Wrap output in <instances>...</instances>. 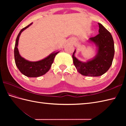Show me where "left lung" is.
I'll return each instance as SVG.
<instances>
[{
  "label": "left lung",
  "mask_w": 126,
  "mask_h": 126,
  "mask_svg": "<svg viewBox=\"0 0 126 126\" xmlns=\"http://www.w3.org/2000/svg\"><path fill=\"white\" fill-rule=\"evenodd\" d=\"M98 24L99 33L88 39L97 47L96 55L87 62H82L75 56L76 50L73 54L74 64L82 75L92 77L102 75L109 70L113 62L115 52L113 37L101 23Z\"/></svg>",
  "instance_id": "1"
}]
</instances>
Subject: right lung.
Masks as SVG:
<instances>
[{
	"label": "right lung",
	"mask_w": 126,
	"mask_h": 126,
	"mask_svg": "<svg viewBox=\"0 0 126 126\" xmlns=\"http://www.w3.org/2000/svg\"><path fill=\"white\" fill-rule=\"evenodd\" d=\"M32 23L22 29L18 34L14 49L15 60L16 66L24 75L29 77H38L43 75L50 70L56 55L60 51L53 52L43 60L36 62L29 61L22 57L20 55L18 49L19 39L22 32L32 25Z\"/></svg>",
	"instance_id": "1"
}]
</instances>
